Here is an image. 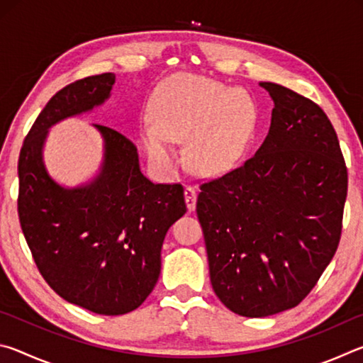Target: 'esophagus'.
I'll list each match as a JSON object with an SVG mask.
<instances>
[{
  "instance_id": "34e87169",
  "label": "esophagus",
  "mask_w": 363,
  "mask_h": 363,
  "mask_svg": "<svg viewBox=\"0 0 363 363\" xmlns=\"http://www.w3.org/2000/svg\"><path fill=\"white\" fill-rule=\"evenodd\" d=\"M184 195H186V203L189 211H194L196 205V189L192 186H186V189H184Z\"/></svg>"
}]
</instances>
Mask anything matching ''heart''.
<instances>
[{"mask_svg": "<svg viewBox=\"0 0 363 363\" xmlns=\"http://www.w3.org/2000/svg\"><path fill=\"white\" fill-rule=\"evenodd\" d=\"M256 126V104L247 93L182 73L164 82L153 96L152 121L143 128V140L152 162L168 173L179 163L174 143L187 139L190 167L203 174H220L242 162Z\"/></svg>", "mask_w": 363, "mask_h": 363, "instance_id": "obj_1", "label": "heart"}]
</instances>
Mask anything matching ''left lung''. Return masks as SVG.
Returning <instances> with one entry per match:
<instances>
[{"label":"left lung","mask_w":363,"mask_h":363,"mask_svg":"<svg viewBox=\"0 0 363 363\" xmlns=\"http://www.w3.org/2000/svg\"><path fill=\"white\" fill-rule=\"evenodd\" d=\"M253 157L200 186L213 290L227 309L267 317L298 306L337 250L347 168L323 110L285 86Z\"/></svg>","instance_id":"1"}]
</instances>
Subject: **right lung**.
I'll return each mask as SVG.
<instances>
[{
  "instance_id": "add662e5",
  "label": "right lung",
  "mask_w": 363,
  "mask_h": 363,
  "mask_svg": "<svg viewBox=\"0 0 363 363\" xmlns=\"http://www.w3.org/2000/svg\"><path fill=\"white\" fill-rule=\"evenodd\" d=\"M113 73L77 79L41 110L19 155L21 227L43 279L60 298L94 314L121 315L144 303L162 269L168 229L187 211L181 184H153L140 173L138 149L108 126L101 174L64 189L43 164L46 133L57 121L107 99Z\"/></svg>"
}]
</instances>
